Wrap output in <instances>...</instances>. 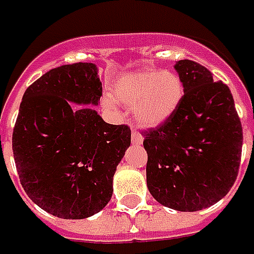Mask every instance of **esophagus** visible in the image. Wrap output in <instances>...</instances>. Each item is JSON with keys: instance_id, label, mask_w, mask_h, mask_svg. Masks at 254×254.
Masks as SVG:
<instances>
[{"instance_id": "esophagus-1", "label": "esophagus", "mask_w": 254, "mask_h": 254, "mask_svg": "<svg viewBox=\"0 0 254 254\" xmlns=\"http://www.w3.org/2000/svg\"><path fill=\"white\" fill-rule=\"evenodd\" d=\"M142 140H144V138H142L141 134H138L137 131H132V134H131L132 144H135V145H141Z\"/></svg>"}]
</instances>
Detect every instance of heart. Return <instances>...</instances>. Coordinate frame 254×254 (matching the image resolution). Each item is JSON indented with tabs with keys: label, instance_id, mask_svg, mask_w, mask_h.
<instances>
[{
	"label": "heart",
	"instance_id": "heart-1",
	"mask_svg": "<svg viewBox=\"0 0 254 254\" xmlns=\"http://www.w3.org/2000/svg\"><path fill=\"white\" fill-rule=\"evenodd\" d=\"M182 99L184 84L178 74L147 67L119 76L112 94L103 102L110 109L116 107V102L130 106L132 122L142 128H152L167 122Z\"/></svg>",
	"mask_w": 254,
	"mask_h": 254
}]
</instances>
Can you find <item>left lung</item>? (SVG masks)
<instances>
[{"instance_id": "left-lung-1", "label": "left lung", "mask_w": 254, "mask_h": 254, "mask_svg": "<svg viewBox=\"0 0 254 254\" xmlns=\"http://www.w3.org/2000/svg\"><path fill=\"white\" fill-rule=\"evenodd\" d=\"M184 84L177 112L142 131L147 187L161 205L195 212L220 200L239 172L243 130L229 87L193 61L175 64Z\"/></svg>"}]
</instances>
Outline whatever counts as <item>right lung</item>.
I'll return each instance as SVG.
<instances>
[{"label": "right lung", "instance_id": "1", "mask_svg": "<svg viewBox=\"0 0 254 254\" xmlns=\"http://www.w3.org/2000/svg\"><path fill=\"white\" fill-rule=\"evenodd\" d=\"M102 83L93 64H64L24 93L12 132V151L26 195L48 213L84 219L113 193V175L131 142L128 126H114L96 110Z\"/></svg>", "mask_w": 254, "mask_h": 254}]
</instances>
